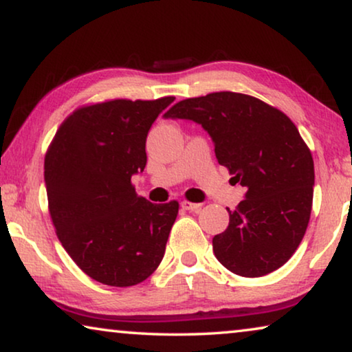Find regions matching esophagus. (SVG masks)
<instances>
[{"mask_svg":"<svg viewBox=\"0 0 352 352\" xmlns=\"http://www.w3.org/2000/svg\"><path fill=\"white\" fill-rule=\"evenodd\" d=\"M181 206H182V210H187V211H197V210H200V203H192V201H188V200H182L181 201Z\"/></svg>","mask_w":352,"mask_h":352,"instance_id":"obj_1","label":"esophagus"}]
</instances>
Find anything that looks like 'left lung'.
I'll use <instances>...</instances> for the list:
<instances>
[{
	"label": "left lung",
	"mask_w": 352,
	"mask_h": 352,
	"mask_svg": "<svg viewBox=\"0 0 352 352\" xmlns=\"http://www.w3.org/2000/svg\"><path fill=\"white\" fill-rule=\"evenodd\" d=\"M165 117L200 124L219 165L246 187L230 222L212 238L217 261L232 273L257 278L283 267L307 232L314 162L289 117L256 96L214 91L176 103Z\"/></svg>",
	"instance_id": "8db88e82"
}]
</instances>
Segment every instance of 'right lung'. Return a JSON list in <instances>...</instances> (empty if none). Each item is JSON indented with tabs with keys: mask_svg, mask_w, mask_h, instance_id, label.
I'll use <instances>...</instances> for the list:
<instances>
[{
	"mask_svg": "<svg viewBox=\"0 0 352 352\" xmlns=\"http://www.w3.org/2000/svg\"><path fill=\"white\" fill-rule=\"evenodd\" d=\"M175 96L109 100L78 108L44 159L49 212L76 265L106 286L140 284L159 267L179 203L138 197L131 176L146 166V138Z\"/></svg>",
	"mask_w": 352,
	"mask_h": 352,
	"instance_id": "1",
	"label": "right lung"
}]
</instances>
